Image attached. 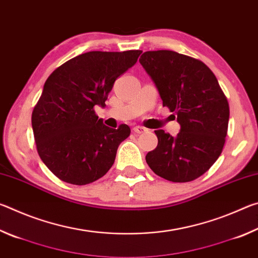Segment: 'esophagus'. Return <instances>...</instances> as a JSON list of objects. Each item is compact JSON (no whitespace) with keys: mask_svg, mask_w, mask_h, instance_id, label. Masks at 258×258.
<instances>
[{"mask_svg":"<svg viewBox=\"0 0 258 258\" xmlns=\"http://www.w3.org/2000/svg\"><path fill=\"white\" fill-rule=\"evenodd\" d=\"M133 131H134V133H137V134H142V133L148 132V130L146 127H143V126H135Z\"/></svg>","mask_w":258,"mask_h":258,"instance_id":"esophagus-1","label":"esophagus"}]
</instances>
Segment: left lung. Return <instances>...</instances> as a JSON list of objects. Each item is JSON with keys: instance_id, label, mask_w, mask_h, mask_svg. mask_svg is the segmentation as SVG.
<instances>
[{"instance_id": "obj_1", "label": "left lung", "mask_w": 258, "mask_h": 258, "mask_svg": "<svg viewBox=\"0 0 258 258\" xmlns=\"http://www.w3.org/2000/svg\"><path fill=\"white\" fill-rule=\"evenodd\" d=\"M139 61L155 83L163 106L175 112L181 126L176 137L155 131L158 145L147 154V164L165 180H196L223 150L230 117L228 100L215 75L200 60L158 50L145 52Z\"/></svg>"}]
</instances>
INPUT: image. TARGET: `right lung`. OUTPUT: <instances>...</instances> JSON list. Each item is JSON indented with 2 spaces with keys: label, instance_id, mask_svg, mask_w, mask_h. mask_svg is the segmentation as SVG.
<instances>
[{
  "label": "right lung",
  "instance_id": "right-lung-1",
  "mask_svg": "<svg viewBox=\"0 0 258 258\" xmlns=\"http://www.w3.org/2000/svg\"><path fill=\"white\" fill-rule=\"evenodd\" d=\"M142 51H91L61 64L47 78L32 113L37 152L61 181L84 185L102 177L131 130H113L95 115L106 106L113 83Z\"/></svg>",
  "mask_w": 258,
  "mask_h": 258
}]
</instances>
